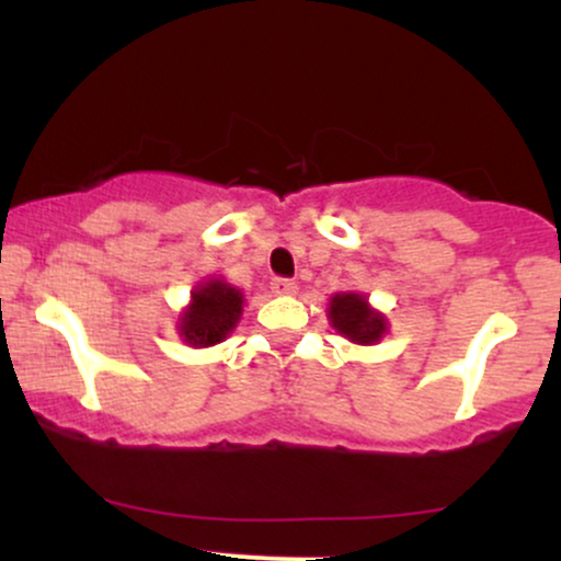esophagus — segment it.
Returning a JSON list of instances; mask_svg holds the SVG:
<instances>
[{"label":"esophagus","mask_w":561,"mask_h":561,"mask_svg":"<svg viewBox=\"0 0 561 561\" xmlns=\"http://www.w3.org/2000/svg\"><path fill=\"white\" fill-rule=\"evenodd\" d=\"M272 289L276 295H293L295 289H298V285H295L293 279H287V276H276L272 282Z\"/></svg>","instance_id":"obj_1"}]
</instances>
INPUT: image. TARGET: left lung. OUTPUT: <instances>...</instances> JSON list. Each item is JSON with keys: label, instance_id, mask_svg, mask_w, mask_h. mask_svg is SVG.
Here are the masks:
<instances>
[{"label": "left lung", "instance_id": "8db88e82", "mask_svg": "<svg viewBox=\"0 0 561 561\" xmlns=\"http://www.w3.org/2000/svg\"><path fill=\"white\" fill-rule=\"evenodd\" d=\"M332 327L347 340L362 345H371L382 337L385 319L366 306V300L356 293L334 295L330 300Z\"/></svg>", "mask_w": 561, "mask_h": 561}]
</instances>
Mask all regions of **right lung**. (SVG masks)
<instances>
[{
  "instance_id": "add662e5",
  "label": "right lung",
  "mask_w": 561,
  "mask_h": 561,
  "mask_svg": "<svg viewBox=\"0 0 561 561\" xmlns=\"http://www.w3.org/2000/svg\"><path fill=\"white\" fill-rule=\"evenodd\" d=\"M242 313V293L227 282L210 279L192 295L190 311L182 317L184 340L192 345H216L234 330Z\"/></svg>"
}]
</instances>
